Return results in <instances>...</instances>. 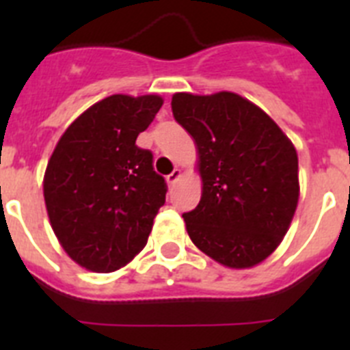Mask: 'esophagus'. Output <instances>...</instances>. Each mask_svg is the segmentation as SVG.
<instances>
[{
    "label": "esophagus",
    "instance_id": "1",
    "mask_svg": "<svg viewBox=\"0 0 350 350\" xmlns=\"http://www.w3.org/2000/svg\"><path fill=\"white\" fill-rule=\"evenodd\" d=\"M180 175H182L180 170H173V172L170 173L168 177H166V180H168L170 185H173V184H175V182L178 180V178H180Z\"/></svg>",
    "mask_w": 350,
    "mask_h": 350
}]
</instances>
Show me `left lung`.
<instances>
[{"label":"left lung","mask_w":350,"mask_h":350,"mask_svg":"<svg viewBox=\"0 0 350 350\" xmlns=\"http://www.w3.org/2000/svg\"><path fill=\"white\" fill-rule=\"evenodd\" d=\"M172 112L200 154L202 200L182 215L193 243L230 268L265 261L298 205L295 145L261 108L234 92H177Z\"/></svg>","instance_id":"8db88e82"}]
</instances>
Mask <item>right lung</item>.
<instances>
[{
	"mask_svg": "<svg viewBox=\"0 0 350 350\" xmlns=\"http://www.w3.org/2000/svg\"><path fill=\"white\" fill-rule=\"evenodd\" d=\"M161 105L156 94L108 96L73 120L55 145L43 196L55 237L80 267L116 271L147 243L168 187L137 138Z\"/></svg>",
	"mask_w": 350,
	"mask_h": 350,
	"instance_id": "1",
	"label": "right lung"
}]
</instances>
